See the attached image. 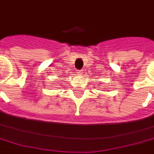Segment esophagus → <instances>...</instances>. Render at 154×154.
I'll use <instances>...</instances> for the list:
<instances>
[{
    "mask_svg": "<svg viewBox=\"0 0 154 154\" xmlns=\"http://www.w3.org/2000/svg\"><path fill=\"white\" fill-rule=\"evenodd\" d=\"M77 72H78L79 75H82V74H83V73H84V70H78V71H77Z\"/></svg>",
    "mask_w": 154,
    "mask_h": 154,
    "instance_id": "34e87169",
    "label": "esophagus"
}]
</instances>
